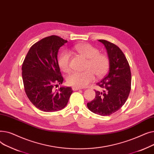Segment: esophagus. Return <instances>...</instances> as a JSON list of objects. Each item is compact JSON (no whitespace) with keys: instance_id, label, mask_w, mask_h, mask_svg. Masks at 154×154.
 Wrapping results in <instances>:
<instances>
[{"instance_id":"34e87169","label":"esophagus","mask_w":154,"mask_h":154,"mask_svg":"<svg viewBox=\"0 0 154 154\" xmlns=\"http://www.w3.org/2000/svg\"><path fill=\"white\" fill-rule=\"evenodd\" d=\"M72 90H73V91H78V90L81 89V88H80V87H74V86H73V87H72Z\"/></svg>"}]
</instances>
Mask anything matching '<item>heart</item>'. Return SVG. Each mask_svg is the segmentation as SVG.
Listing matches in <instances>:
<instances>
[{
  "mask_svg": "<svg viewBox=\"0 0 154 154\" xmlns=\"http://www.w3.org/2000/svg\"><path fill=\"white\" fill-rule=\"evenodd\" d=\"M74 49L79 54L87 59L86 70L84 72H74L69 75L67 79L69 85L84 87L95 80V74L99 77H102L107 72L110 60L103 54L99 53V51L90 44L84 43L77 44ZM58 63L60 68L64 72L70 71V55L66 51L63 52L59 58Z\"/></svg>",
  "mask_w": 154,
  "mask_h": 154,
  "instance_id": "1",
  "label": "heart"
}]
</instances>
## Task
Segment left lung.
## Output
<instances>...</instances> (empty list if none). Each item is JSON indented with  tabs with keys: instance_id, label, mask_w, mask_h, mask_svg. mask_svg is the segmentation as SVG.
<instances>
[{
	"instance_id": "1",
	"label": "left lung",
	"mask_w": 154,
	"mask_h": 154,
	"mask_svg": "<svg viewBox=\"0 0 154 154\" xmlns=\"http://www.w3.org/2000/svg\"><path fill=\"white\" fill-rule=\"evenodd\" d=\"M106 47L110 60L109 70L97 85L103 91H95V99L87 106L100 116H110L125 103L131 89V72L128 62L120 48L106 40H99Z\"/></svg>"
}]
</instances>
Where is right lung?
Segmentation results:
<instances>
[{
    "label": "right lung",
    "mask_w": 154,
    "mask_h": 154,
    "mask_svg": "<svg viewBox=\"0 0 154 154\" xmlns=\"http://www.w3.org/2000/svg\"><path fill=\"white\" fill-rule=\"evenodd\" d=\"M67 40L57 35L41 39L29 49L22 66L24 90L34 106L44 112H55L67 106L73 91L62 84V76L57 60V53Z\"/></svg>",
    "instance_id": "obj_1"
}]
</instances>
